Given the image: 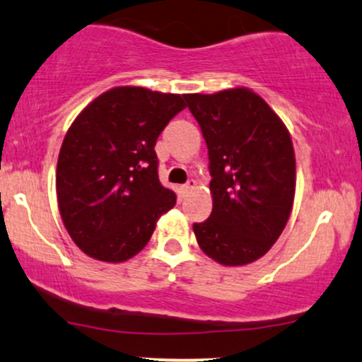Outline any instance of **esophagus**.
I'll list each match as a JSON object with an SVG mask.
<instances>
[{
  "instance_id": "1",
  "label": "esophagus",
  "mask_w": 362,
  "mask_h": 362,
  "mask_svg": "<svg viewBox=\"0 0 362 362\" xmlns=\"http://www.w3.org/2000/svg\"><path fill=\"white\" fill-rule=\"evenodd\" d=\"M194 188H197V181H193V180H192V181L186 182V185H182L180 189H181V193H182V194H188V193H192Z\"/></svg>"
}]
</instances>
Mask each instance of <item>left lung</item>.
<instances>
[{"mask_svg": "<svg viewBox=\"0 0 362 362\" xmlns=\"http://www.w3.org/2000/svg\"><path fill=\"white\" fill-rule=\"evenodd\" d=\"M209 147L212 214L193 224L198 246L224 267L257 262L282 234L294 205L291 133L246 87L185 93Z\"/></svg>", "mask_w": 362, "mask_h": 362, "instance_id": "obj_1", "label": "left lung"}]
</instances>
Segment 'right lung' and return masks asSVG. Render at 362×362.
I'll use <instances>...</instances> for the list:
<instances>
[{
  "mask_svg": "<svg viewBox=\"0 0 362 362\" xmlns=\"http://www.w3.org/2000/svg\"><path fill=\"white\" fill-rule=\"evenodd\" d=\"M180 93L112 87L85 105L61 145V221L87 257L123 263L140 253L176 194L157 174L156 141L186 107Z\"/></svg>",
  "mask_w": 362,
  "mask_h": 362,
  "instance_id": "right-lung-1",
  "label": "right lung"
}]
</instances>
